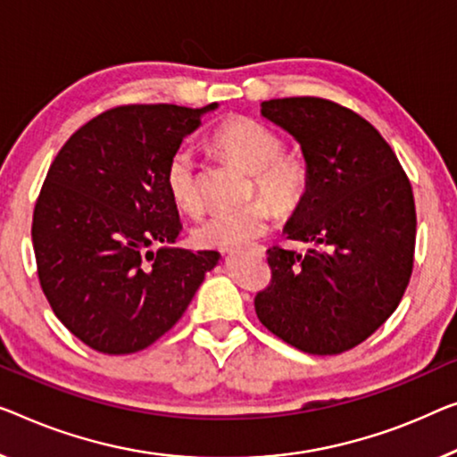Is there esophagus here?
Returning a JSON list of instances; mask_svg holds the SVG:
<instances>
[{"label": "esophagus", "mask_w": 457, "mask_h": 457, "mask_svg": "<svg viewBox=\"0 0 457 457\" xmlns=\"http://www.w3.org/2000/svg\"><path fill=\"white\" fill-rule=\"evenodd\" d=\"M252 250H254L258 256H264V250H267V248H264V246H254Z\"/></svg>", "instance_id": "esophagus-1"}]
</instances>
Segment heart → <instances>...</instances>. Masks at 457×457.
I'll return each instance as SVG.
<instances>
[{
  "label": "heart",
  "mask_w": 457,
  "mask_h": 457,
  "mask_svg": "<svg viewBox=\"0 0 457 457\" xmlns=\"http://www.w3.org/2000/svg\"><path fill=\"white\" fill-rule=\"evenodd\" d=\"M211 147L250 172V195H261L237 211L211 215L195 228L199 248L236 250L269 229L272 217H291L308 199L312 172L302 155L283 149V139L264 122L229 114L213 127ZM166 188L174 205L188 215L203 211L199 168L187 147H179L166 163Z\"/></svg>",
  "instance_id": "heart-1"
}]
</instances>
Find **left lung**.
Returning <instances> with one entry per match:
<instances>
[{
  "instance_id": "8db88e82",
  "label": "left lung",
  "mask_w": 457,
  "mask_h": 457,
  "mask_svg": "<svg viewBox=\"0 0 457 457\" xmlns=\"http://www.w3.org/2000/svg\"><path fill=\"white\" fill-rule=\"evenodd\" d=\"M312 172L303 207L285 231L302 252L269 248L270 285L254 299L272 335L310 355H338L370 338L398 308L417 240L412 187L371 122L337 102H262Z\"/></svg>"
}]
</instances>
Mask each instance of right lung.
Masks as SVG:
<instances>
[{"label": "right lung", "instance_id": "1", "mask_svg": "<svg viewBox=\"0 0 457 457\" xmlns=\"http://www.w3.org/2000/svg\"><path fill=\"white\" fill-rule=\"evenodd\" d=\"M213 108L114 106L53 160L32 215L37 272L54 316L90 349L154 345L220 262V252L170 246L182 223L166 188L168 158Z\"/></svg>", "mask_w": 457, "mask_h": 457}]
</instances>
